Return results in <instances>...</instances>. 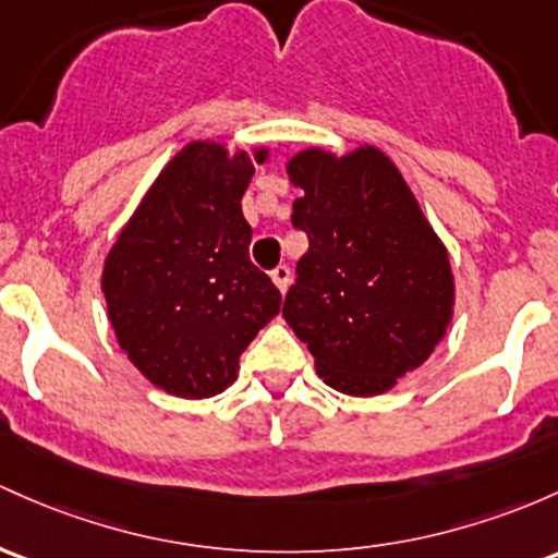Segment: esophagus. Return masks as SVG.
<instances>
[{
	"label": "esophagus",
	"mask_w": 558,
	"mask_h": 558,
	"mask_svg": "<svg viewBox=\"0 0 558 558\" xmlns=\"http://www.w3.org/2000/svg\"><path fill=\"white\" fill-rule=\"evenodd\" d=\"M269 278H272L275 289H278L280 293L289 291V286H291V269H289V267H286V265L275 267V269H272V275H269Z\"/></svg>",
	"instance_id": "1"
}]
</instances>
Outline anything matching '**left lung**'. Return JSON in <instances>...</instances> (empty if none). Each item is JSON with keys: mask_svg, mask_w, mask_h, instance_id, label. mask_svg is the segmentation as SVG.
<instances>
[{"mask_svg": "<svg viewBox=\"0 0 558 558\" xmlns=\"http://www.w3.org/2000/svg\"><path fill=\"white\" fill-rule=\"evenodd\" d=\"M291 222L310 238L283 317L330 389L376 397L421 368L456 312L445 243L376 145L304 148L286 163Z\"/></svg>", "mask_w": 558, "mask_h": 558, "instance_id": "obj_1", "label": "left lung"}]
</instances>
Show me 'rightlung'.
<instances>
[{
    "label": "right lung",
    "mask_w": 558,
    "mask_h": 558,
    "mask_svg": "<svg viewBox=\"0 0 558 558\" xmlns=\"http://www.w3.org/2000/svg\"><path fill=\"white\" fill-rule=\"evenodd\" d=\"M267 145L193 140L158 171L110 246L100 289L121 352L153 387L206 400L280 312V291L248 259L241 209Z\"/></svg>",
    "instance_id": "obj_1"
}]
</instances>
